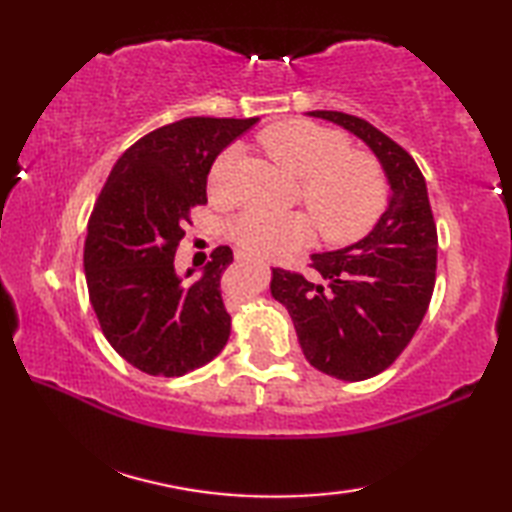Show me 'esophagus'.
<instances>
[{
	"label": "esophagus",
	"mask_w": 512,
	"mask_h": 512,
	"mask_svg": "<svg viewBox=\"0 0 512 512\" xmlns=\"http://www.w3.org/2000/svg\"><path fill=\"white\" fill-rule=\"evenodd\" d=\"M237 259H239V262H246L248 255H244V253H237Z\"/></svg>",
	"instance_id": "obj_1"
}]
</instances>
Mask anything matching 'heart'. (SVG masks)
<instances>
[{
    "label": "heart",
    "mask_w": 512,
    "mask_h": 512,
    "mask_svg": "<svg viewBox=\"0 0 512 512\" xmlns=\"http://www.w3.org/2000/svg\"><path fill=\"white\" fill-rule=\"evenodd\" d=\"M262 145L281 169L301 180V195L321 235L332 244L361 237L385 206L387 184L378 162L350 151L341 132L306 121L268 127ZM237 149L222 151L209 173V191L224 195ZM231 235L248 255L284 257L312 237V222L303 213L248 211L231 226Z\"/></svg>",
    "instance_id": "heart-1"
}]
</instances>
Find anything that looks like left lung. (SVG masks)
I'll return each instance as SVG.
<instances>
[{"instance_id": "1", "label": "left lung", "mask_w": 512, "mask_h": 512, "mask_svg": "<svg viewBox=\"0 0 512 512\" xmlns=\"http://www.w3.org/2000/svg\"><path fill=\"white\" fill-rule=\"evenodd\" d=\"M306 116L363 140L389 187L387 209L365 237L314 253V277L275 268L270 281L310 365L356 383L387 369L416 334L436 284L438 233L427 182L405 149L363 118L325 110Z\"/></svg>"}]
</instances>
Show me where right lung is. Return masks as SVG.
Instances as JSON below:
<instances>
[{
  "label": "right lung",
  "mask_w": 512,
  "mask_h": 512,
  "mask_svg": "<svg viewBox=\"0 0 512 512\" xmlns=\"http://www.w3.org/2000/svg\"><path fill=\"white\" fill-rule=\"evenodd\" d=\"M257 118H182L154 129L116 160L94 204L83 266L105 339L151 376H184L224 350L231 314L222 275L233 250L217 246L200 275L173 257L193 206L206 204L215 158Z\"/></svg>",
  "instance_id": "obj_1"
}]
</instances>
